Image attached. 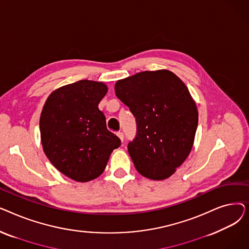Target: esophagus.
Segmentation results:
<instances>
[{
  "label": "esophagus",
  "instance_id": "esophagus-1",
  "mask_svg": "<svg viewBox=\"0 0 249 249\" xmlns=\"http://www.w3.org/2000/svg\"><path fill=\"white\" fill-rule=\"evenodd\" d=\"M117 135H118V137H119V138L121 139V141L123 142V140H124V134H123V132H121V131L117 132Z\"/></svg>",
  "mask_w": 249,
  "mask_h": 249
}]
</instances>
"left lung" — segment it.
Here are the masks:
<instances>
[{
  "label": "left lung",
  "mask_w": 249,
  "mask_h": 249,
  "mask_svg": "<svg viewBox=\"0 0 249 249\" xmlns=\"http://www.w3.org/2000/svg\"><path fill=\"white\" fill-rule=\"evenodd\" d=\"M116 96L136 120L128 152L143 177H171L190 154L198 111L186 85L172 71H142L118 81Z\"/></svg>",
  "instance_id": "obj_1"
}]
</instances>
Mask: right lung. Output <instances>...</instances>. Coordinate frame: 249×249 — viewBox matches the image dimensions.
Here are the masks:
<instances>
[{
    "label": "right lung",
    "mask_w": 249,
    "mask_h": 249,
    "mask_svg": "<svg viewBox=\"0 0 249 249\" xmlns=\"http://www.w3.org/2000/svg\"><path fill=\"white\" fill-rule=\"evenodd\" d=\"M107 86L78 81L52 93L40 116L43 150L60 173L76 181L98 178L120 138L107 129L106 118L99 110Z\"/></svg>",
    "instance_id": "right-lung-1"
}]
</instances>
